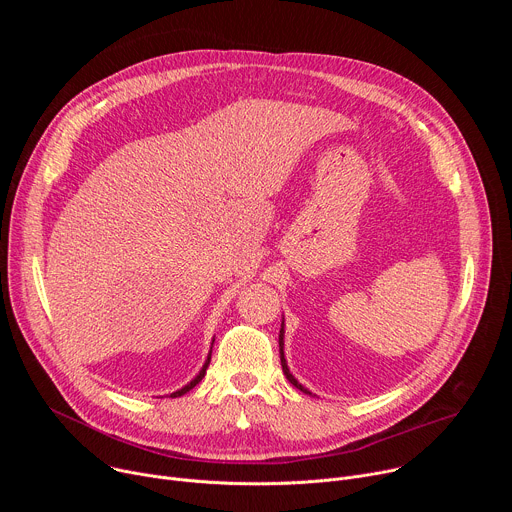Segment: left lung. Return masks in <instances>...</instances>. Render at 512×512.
I'll list each match as a JSON object with an SVG mask.
<instances>
[{"label":"left lung","mask_w":512,"mask_h":512,"mask_svg":"<svg viewBox=\"0 0 512 512\" xmlns=\"http://www.w3.org/2000/svg\"><path fill=\"white\" fill-rule=\"evenodd\" d=\"M279 346H281V369H283V375L287 377V381L294 385L296 389H300V391H304V393H308L310 395V391L308 389H304L296 379H294V375L289 373V369H287V364H285V358H283V324H281V330H279Z\"/></svg>","instance_id":"8db88e82"}]
</instances>
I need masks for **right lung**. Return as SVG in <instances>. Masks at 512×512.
Wrapping results in <instances>:
<instances>
[{
	"label": "right lung",
	"mask_w": 512,
	"mask_h": 512,
	"mask_svg": "<svg viewBox=\"0 0 512 512\" xmlns=\"http://www.w3.org/2000/svg\"><path fill=\"white\" fill-rule=\"evenodd\" d=\"M208 364H210V356H208V358H206V362H204V367H202V371H200V373H198V377H196V379H194V381H190V383H188V385H186V387H182V389H180V391H176V393H172V395H170V397H180V395H184V393H188V391H190V389H194V387H196V385H198V383H200V381H202V377H204V375H206V369H208Z\"/></svg>",
	"instance_id": "obj_1"
}]
</instances>
